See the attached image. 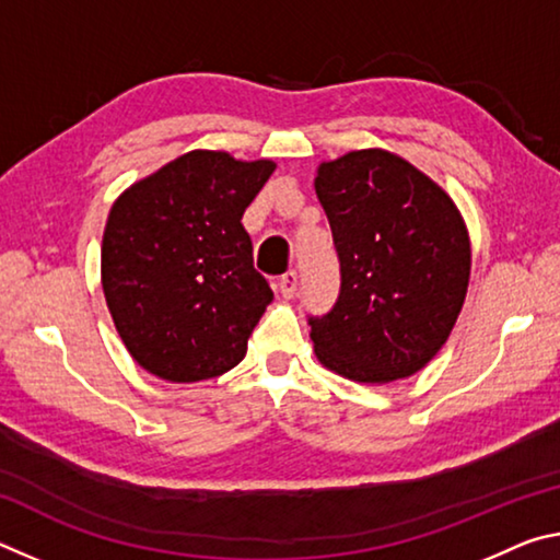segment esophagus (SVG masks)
<instances>
[{
    "mask_svg": "<svg viewBox=\"0 0 560 560\" xmlns=\"http://www.w3.org/2000/svg\"><path fill=\"white\" fill-rule=\"evenodd\" d=\"M279 291H281L283 299H293V296H296V291H299V273H296V271L283 273L281 281H279Z\"/></svg>",
    "mask_w": 560,
    "mask_h": 560,
    "instance_id": "34e87169",
    "label": "esophagus"
}]
</instances>
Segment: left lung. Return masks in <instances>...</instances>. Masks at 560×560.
<instances>
[{"label": "left lung", "mask_w": 560, "mask_h": 560, "mask_svg": "<svg viewBox=\"0 0 560 560\" xmlns=\"http://www.w3.org/2000/svg\"><path fill=\"white\" fill-rule=\"evenodd\" d=\"M340 259L330 314L308 318L318 363L385 385L422 371L464 306L471 244L452 197L383 148L326 160L314 179Z\"/></svg>", "instance_id": "1"}]
</instances>
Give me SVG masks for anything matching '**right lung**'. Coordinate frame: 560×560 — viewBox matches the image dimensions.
Returning <instances> with one entry per match:
<instances>
[{
  "label": "right lung",
  "mask_w": 560,
  "mask_h": 560,
  "mask_svg": "<svg viewBox=\"0 0 560 560\" xmlns=\"http://www.w3.org/2000/svg\"><path fill=\"white\" fill-rule=\"evenodd\" d=\"M273 170V160L189 150L113 202L101 283L120 340L150 375L210 381L246 355L273 293L242 214Z\"/></svg>",
  "instance_id": "right-lung-1"
}]
</instances>
